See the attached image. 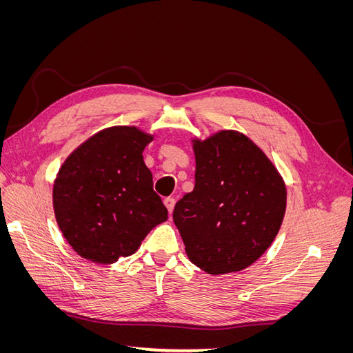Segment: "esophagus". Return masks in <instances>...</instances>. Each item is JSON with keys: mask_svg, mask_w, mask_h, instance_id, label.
Returning a JSON list of instances; mask_svg holds the SVG:
<instances>
[{"mask_svg": "<svg viewBox=\"0 0 353 353\" xmlns=\"http://www.w3.org/2000/svg\"><path fill=\"white\" fill-rule=\"evenodd\" d=\"M163 203H165V206H166L168 212H169V213H172L174 206H175V199H172V197H166V199L163 200Z\"/></svg>", "mask_w": 353, "mask_h": 353, "instance_id": "34e87169", "label": "esophagus"}]
</instances>
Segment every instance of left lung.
I'll return each mask as SVG.
<instances>
[{
    "label": "left lung",
    "mask_w": 353,
    "mask_h": 353,
    "mask_svg": "<svg viewBox=\"0 0 353 353\" xmlns=\"http://www.w3.org/2000/svg\"><path fill=\"white\" fill-rule=\"evenodd\" d=\"M196 185L174 209L188 259L212 275L248 268L270 248L285 212V185L248 137L221 131L196 141Z\"/></svg>",
    "instance_id": "1"
}]
</instances>
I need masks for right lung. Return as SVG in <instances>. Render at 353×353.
<instances>
[{"label":"right lung","instance_id":"1","mask_svg":"<svg viewBox=\"0 0 353 353\" xmlns=\"http://www.w3.org/2000/svg\"><path fill=\"white\" fill-rule=\"evenodd\" d=\"M152 135L114 126L74 150L52 190L59 227L73 250L95 263L137 252L168 209L153 190L143 152Z\"/></svg>","mask_w":353,"mask_h":353}]
</instances>
